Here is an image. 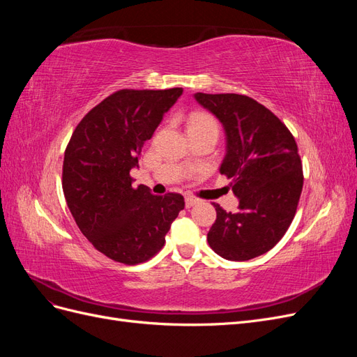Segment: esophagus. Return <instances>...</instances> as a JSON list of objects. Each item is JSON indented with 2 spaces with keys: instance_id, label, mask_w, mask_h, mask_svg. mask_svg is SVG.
Segmentation results:
<instances>
[{
  "instance_id": "1",
  "label": "esophagus",
  "mask_w": 357,
  "mask_h": 357,
  "mask_svg": "<svg viewBox=\"0 0 357 357\" xmlns=\"http://www.w3.org/2000/svg\"><path fill=\"white\" fill-rule=\"evenodd\" d=\"M185 202H186V208H190V207H193V205L198 202V199L193 198V197H186Z\"/></svg>"
}]
</instances>
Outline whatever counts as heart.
<instances>
[{"mask_svg":"<svg viewBox=\"0 0 357 357\" xmlns=\"http://www.w3.org/2000/svg\"><path fill=\"white\" fill-rule=\"evenodd\" d=\"M193 129H213V131L219 132L218 122L214 121V117L205 113H193L190 116L188 131H193Z\"/></svg>","mask_w":357,"mask_h":357,"instance_id":"heart-1","label":"heart"}]
</instances>
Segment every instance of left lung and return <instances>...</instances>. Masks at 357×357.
Returning a JSON list of instances; mask_svg holds the SVG:
<instances>
[{
    "instance_id": "1",
    "label": "left lung",
    "mask_w": 357,
    "mask_h": 357,
    "mask_svg": "<svg viewBox=\"0 0 357 357\" xmlns=\"http://www.w3.org/2000/svg\"><path fill=\"white\" fill-rule=\"evenodd\" d=\"M195 100L219 119L226 135L220 174L232 178L236 213L214 204L218 219L207 234L213 250L228 261H248L283 238L295 218L304 185L294 135L250 96L202 93Z\"/></svg>"
}]
</instances>
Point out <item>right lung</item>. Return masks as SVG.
<instances>
[{
	"mask_svg": "<svg viewBox=\"0 0 357 357\" xmlns=\"http://www.w3.org/2000/svg\"><path fill=\"white\" fill-rule=\"evenodd\" d=\"M181 93V88L117 91L82 119L67 146L62 189L68 208L96 250L116 262L153 257L185 208L180 193L153 195L144 185L134 188L129 176Z\"/></svg>",
	"mask_w": 357,
	"mask_h": 357,
	"instance_id": "1",
	"label": "right lung"
}]
</instances>
